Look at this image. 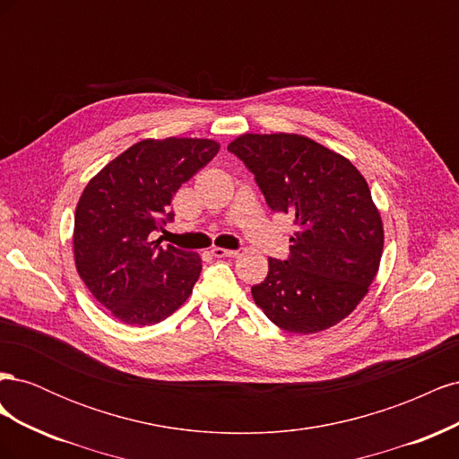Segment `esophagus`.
Wrapping results in <instances>:
<instances>
[{
    "instance_id": "1",
    "label": "esophagus",
    "mask_w": 459,
    "mask_h": 459,
    "mask_svg": "<svg viewBox=\"0 0 459 459\" xmlns=\"http://www.w3.org/2000/svg\"><path fill=\"white\" fill-rule=\"evenodd\" d=\"M238 255H239L238 251H230V248H221V247L212 248V256L216 258H235Z\"/></svg>"
}]
</instances>
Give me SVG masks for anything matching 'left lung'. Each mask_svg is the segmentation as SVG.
I'll return each mask as SVG.
<instances>
[{"label":"left lung","mask_w":459,"mask_h":459,"mask_svg":"<svg viewBox=\"0 0 459 459\" xmlns=\"http://www.w3.org/2000/svg\"><path fill=\"white\" fill-rule=\"evenodd\" d=\"M272 211L293 216L289 260L268 258L251 289L256 307L297 335L351 316L379 272L385 230L366 178L339 152L300 134H243L228 145Z\"/></svg>","instance_id":"1"}]
</instances>
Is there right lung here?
Wrapping results in <instances>:
<instances>
[{
  "mask_svg": "<svg viewBox=\"0 0 459 459\" xmlns=\"http://www.w3.org/2000/svg\"><path fill=\"white\" fill-rule=\"evenodd\" d=\"M220 143L164 137L128 147L84 187L74 212V264L95 300L128 325H152L193 293L201 256L160 245L184 182L211 162Z\"/></svg>",
  "mask_w": 459,
  "mask_h": 459,
  "instance_id": "1",
  "label": "right lung"
}]
</instances>
